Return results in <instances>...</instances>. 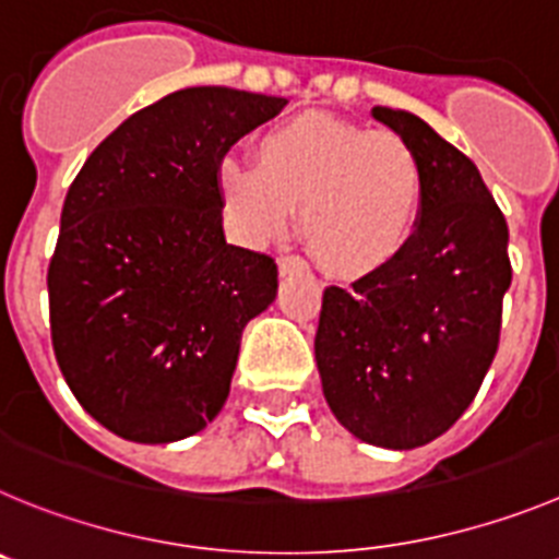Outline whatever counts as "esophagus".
I'll return each mask as SVG.
<instances>
[{"label": "esophagus", "mask_w": 559, "mask_h": 559, "mask_svg": "<svg viewBox=\"0 0 559 559\" xmlns=\"http://www.w3.org/2000/svg\"><path fill=\"white\" fill-rule=\"evenodd\" d=\"M306 261L300 255H281L278 259V273L289 275V273H304Z\"/></svg>", "instance_id": "obj_1"}]
</instances>
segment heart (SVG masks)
<instances>
[{
    "label": "heart",
    "mask_w": 559,
    "mask_h": 559,
    "mask_svg": "<svg viewBox=\"0 0 559 559\" xmlns=\"http://www.w3.org/2000/svg\"><path fill=\"white\" fill-rule=\"evenodd\" d=\"M217 194L248 245L284 234L300 205V234L317 264L356 278L406 248L424 209L426 169L392 130L300 114L259 135L255 167L225 158Z\"/></svg>",
    "instance_id": "1"
}]
</instances>
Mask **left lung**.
Returning <instances> with one entry per match:
<instances>
[{"mask_svg":"<svg viewBox=\"0 0 559 559\" xmlns=\"http://www.w3.org/2000/svg\"><path fill=\"white\" fill-rule=\"evenodd\" d=\"M426 169L415 234L390 264L325 286L314 359L331 412L359 440L417 449L476 399L501 334L510 230L479 169L409 110L376 105Z\"/></svg>","mask_w":559,"mask_h":559,"instance_id":"obj_1","label":"left lung"}]
</instances>
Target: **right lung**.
<instances>
[{
	"mask_svg": "<svg viewBox=\"0 0 559 559\" xmlns=\"http://www.w3.org/2000/svg\"><path fill=\"white\" fill-rule=\"evenodd\" d=\"M284 105L180 88L124 119L69 186L47 273L55 359L80 406L124 440L205 429L245 325L278 295L270 255L225 242L217 169Z\"/></svg>",
	"mask_w": 559,
	"mask_h": 559,
	"instance_id": "right-lung-1",
	"label": "right lung"
}]
</instances>
